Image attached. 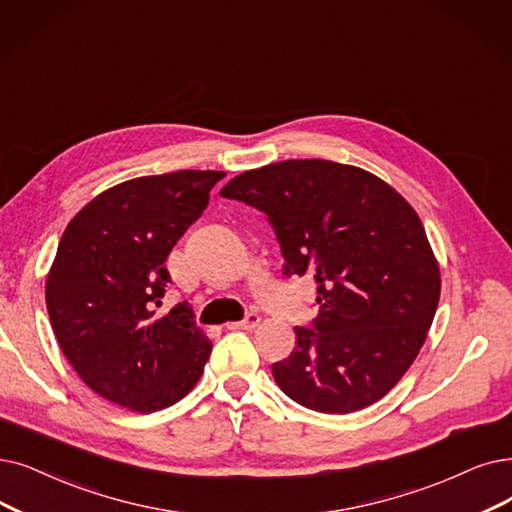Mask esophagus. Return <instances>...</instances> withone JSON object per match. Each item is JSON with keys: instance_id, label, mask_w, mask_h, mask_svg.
Listing matches in <instances>:
<instances>
[{"instance_id": "esophagus-1", "label": "esophagus", "mask_w": 512, "mask_h": 512, "mask_svg": "<svg viewBox=\"0 0 512 512\" xmlns=\"http://www.w3.org/2000/svg\"><path fill=\"white\" fill-rule=\"evenodd\" d=\"M260 323V315L258 313H248L245 315L243 321H235V323H229L227 327L229 330H254V327Z\"/></svg>"}]
</instances>
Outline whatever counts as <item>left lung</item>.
Listing matches in <instances>:
<instances>
[{
  "instance_id": "left-lung-1",
  "label": "left lung",
  "mask_w": 512,
  "mask_h": 512,
  "mask_svg": "<svg viewBox=\"0 0 512 512\" xmlns=\"http://www.w3.org/2000/svg\"><path fill=\"white\" fill-rule=\"evenodd\" d=\"M220 195L267 214L283 275L317 283V317L273 363L281 391L321 414L382 399L420 353L441 294L414 208L378 176L325 159L248 170Z\"/></svg>"
}]
</instances>
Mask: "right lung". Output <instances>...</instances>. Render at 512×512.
<instances>
[{"mask_svg": "<svg viewBox=\"0 0 512 512\" xmlns=\"http://www.w3.org/2000/svg\"><path fill=\"white\" fill-rule=\"evenodd\" d=\"M227 176L178 170L142 176L94 197L60 237L46 306L65 357L92 391L138 414L185 397L212 342L189 302L159 317L166 260Z\"/></svg>", "mask_w": 512, "mask_h": 512, "instance_id": "obj_1", "label": "right lung"}]
</instances>
